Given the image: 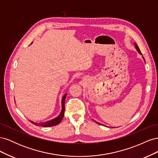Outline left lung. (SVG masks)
I'll use <instances>...</instances> for the list:
<instances>
[{
    "mask_svg": "<svg viewBox=\"0 0 158 158\" xmlns=\"http://www.w3.org/2000/svg\"><path fill=\"white\" fill-rule=\"evenodd\" d=\"M134 44H135V48H136V51L138 52V53H139L140 55H142V54L141 53V52H140V49H139V48H138V45H136V44H135V43H134ZM142 59H144V62H145V59H144V56H142ZM95 123H98V124H99V125H103L102 124H101V123H98V122H97V121H94ZM104 126V125H103Z\"/></svg>",
    "mask_w": 158,
    "mask_h": 158,
    "instance_id": "8db88e82",
    "label": "left lung"
}]
</instances>
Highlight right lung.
<instances>
[{
  "label": "right lung",
  "instance_id": "1",
  "mask_svg": "<svg viewBox=\"0 0 158 158\" xmlns=\"http://www.w3.org/2000/svg\"><path fill=\"white\" fill-rule=\"evenodd\" d=\"M32 44V43H31ZM66 94H65L63 98H62V101H61V106H62V109L60 114L56 117L51 119L49 121H47L45 122H42V123H35L33 121H30L31 123H33V125H35L36 126H40L43 127H53L56 125H59V124L60 123V121L63 119L64 117V110H65V99L66 97Z\"/></svg>",
  "mask_w": 158,
  "mask_h": 158
}]
</instances>
